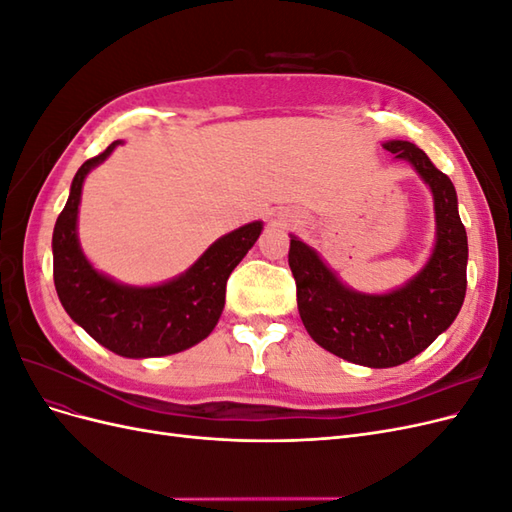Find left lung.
Here are the masks:
<instances>
[{
  "label": "left lung",
  "mask_w": 512,
  "mask_h": 512,
  "mask_svg": "<svg viewBox=\"0 0 512 512\" xmlns=\"http://www.w3.org/2000/svg\"><path fill=\"white\" fill-rule=\"evenodd\" d=\"M414 166L433 194L436 245L425 267L386 294L356 292L324 265L316 250L290 237L288 265L307 333L324 350L365 367H395L421 354L451 327L466 299L468 235L453 181L408 141L382 145Z\"/></svg>",
  "instance_id": "1"
}]
</instances>
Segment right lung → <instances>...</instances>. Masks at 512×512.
<instances>
[{"label":"right lung","instance_id":"add662e5","mask_svg":"<svg viewBox=\"0 0 512 512\" xmlns=\"http://www.w3.org/2000/svg\"><path fill=\"white\" fill-rule=\"evenodd\" d=\"M121 141L87 160L72 179L70 196L53 230V280L68 316L98 344L128 359H153L188 350L215 329L230 273L252 250L262 222L220 237L179 277L158 286H126L96 271L85 258L76 220L85 177Z\"/></svg>","mask_w":512,"mask_h":512}]
</instances>
